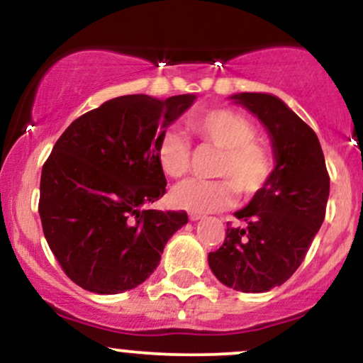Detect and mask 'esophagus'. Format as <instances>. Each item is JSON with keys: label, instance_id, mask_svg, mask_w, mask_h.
Returning a JSON list of instances; mask_svg holds the SVG:
<instances>
[{"label": "esophagus", "instance_id": "1", "mask_svg": "<svg viewBox=\"0 0 363 363\" xmlns=\"http://www.w3.org/2000/svg\"><path fill=\"white\" fill-rule=\"evenodd\" d=\"M201 218H203L201 213H194V211H191V213H189L191 222H196V220H201Z\"/></svg>", "mask_w": 363, "mask_h": 363}]
</instances>
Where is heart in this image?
I'll return each instance as SVG.
<instances>
[{"mask_svg":"<svg viewBox=\"0 0 363 363\" xmlns=\"http://www.w3.org/2000/svg\"><path fill=\"white\" fill-rule=\"evenodd\" d=\"M186 126L199 143L220 150L215 167L218 181H187L172 193L179 208L194 213H210L232 206L237 191L245 198L259 194L272 182L274 155L261 145L257 129L247 118L230 109L196 112ZM155 157L165 176L184 177L191 169L193 152L181 133L167 129L155 141Z\"/></svg>","mask_w":363,"mask_h":363,"instance_id":"heart-1","label":"heart"}]
</instances>
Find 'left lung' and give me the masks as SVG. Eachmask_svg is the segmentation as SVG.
<instances>
[{"instance_id": "1", "label": "left lung", "mask_w": 363, "mask_h": 363, "mask_svg": "<svg viewBox=\"0 0 363 363\" xmlns=\"http://www.w3.org/2000/svg\"><path fill=\"white\" fill-rule=\"evenodd\" d=\"M272 136L277 167L272 182L227 223L222 247L208 254L211 272L239 291H268L298 269L326 216L329 174L309 124L269 94L234 95Z\"/></svg>"}]
</instances>
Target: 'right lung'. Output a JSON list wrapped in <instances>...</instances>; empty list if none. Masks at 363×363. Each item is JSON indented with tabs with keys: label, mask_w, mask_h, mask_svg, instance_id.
Listing matches in <instances>:
<instances>
[{
	"label": "right lung",
	"mask_w": 363,
	"mask_h": 363,
	"mask_svg": "<svg viewBox=\"0 0 363 363\" xmlns=\"http://www.w3.org/2000/svg\"><path fill=\"white\" fill-rule=\"evenodd\" d=\"M123 95L74 119L43 165L39 215L44 237L73 283L121 294L143 283L186 211L147 210L165 194L155 157L158 131L194 101Z\"/></svg>",
	"instance_id": "obj_1"
}]
</instances>
